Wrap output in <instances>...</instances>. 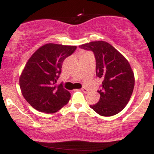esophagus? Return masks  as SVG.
Listing matches in <instances>:
<instances>
[{
  "label": "esophagus",
  "mask_w": 154,
  "mask_h": 154,
  "mask_svg": "<svg viewBox=\"0 0 154 154\" xmlns=\"http://www.w3.org/2000/svg\"><path fill=\"white\" fill-rule=\"evenodd\" d=\"M82 92H84L85 93H88V92H89V91H88L87 88H82Z\"/></svg>",
  "instance_id": "obj_1"
}]
</instances>
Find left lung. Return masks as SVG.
<instances>
[{
  "label": "left lung",
  "instance_id": "left-lung-1",
  "mask_svg": "<svg viewBox=\"0 0 154 154\" xmlns=\"http://www.w3.org/2000/svg\"><path fill=\"white\" fill-rule=\"evenodd\" d=\"M91 51L96 61V76L103 79L98 91L100 100L90 107L103 116L118 114L126 106L133 92L135 77L128 61L111 44L94 41L79 46Z\"/></svg>",
  "mask_w": 154,
  "mask_h": 154
}]
</instances>
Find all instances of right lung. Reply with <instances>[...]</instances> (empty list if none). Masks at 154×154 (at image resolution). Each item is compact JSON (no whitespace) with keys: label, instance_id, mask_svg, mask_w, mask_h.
<instances>
[{"label":"right lung","instance_id":"1","mask_svg":"<svg viewBox=\"0 0 154 154\" xmlns=\"http://www.w3.org/2000/svg\"><path fill=\"white\" fill-rule=\"evenodd\" d=\"M77 46L48 43L38 48L26 62L19 78L21 91L34 109L53 114L69 102L71 94L62 83L56 84L64 59Z\"/></svg>","mask_w":154,"mask_h":154}]
</instances>
